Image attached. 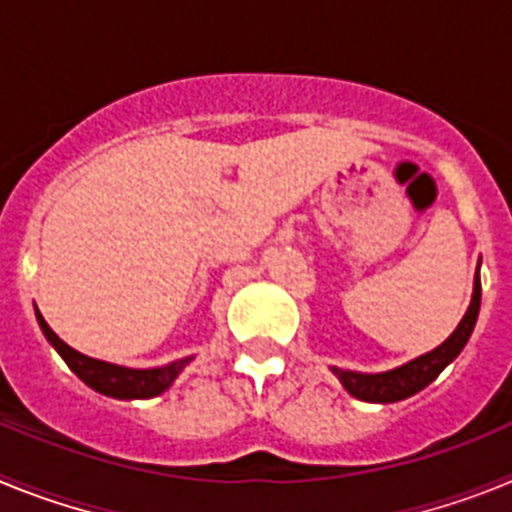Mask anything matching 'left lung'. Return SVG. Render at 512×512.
I'll list each match as a JSON object with an SVG mask.
<instances>
[{
    "label": "left lung",
    "instance_id": "left-lung-1",
    "mask_svg": "<svg viewBox=\"0 0 512 512\" xmlns=\"http://www.w3.org/2000/svg\"><path fill=\"white\" fill-rule=\"evenodd\" d=\"M479 302H482V284H479V269H477L472 305H469L467 315L461 318L459 328H456L454 333L441 343V346L433 348L431 354L420 356V359L410 361V364L405 366H397V369L384 374L343 372V369H338V366H333V374H338L343 387H346L354 397H359V400H366V402L405 400V397L415 395V392H420L423 387H428V384H431L433 379L446 369V364H451V361L461 354V348L467 346L469 336H472V330H474V323H477Z\"/></svg>",
    "mask_w": 512,
    "mask_h": 512
}]
</instances>
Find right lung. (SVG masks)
Segmentation results:
<instances>
[{
  "label": "right lung",
  "instance_id": "obj_1",
  "mask_svg": "<svg viewBox=\"0 0 512 512\" xmlns=\"http://www.w3.org/2000/svg\"><path fill=\"white\" fill-rule=\"evenodd\" d=\"M35 315H38L40 330L45 333V338H48L51 346L61 354V359L69 364L71 372H74L81 382L89 384L92 390L102 392V395L117 397V400H140V397L161 395V392L174 382L176 374L182 372L184 366L189 364V359H179L161 366V369H125V366L89 359V356L79 354V351H74L71 346H66V343L48 328V323H45L43 315H40L38 310H35Z\"/></svg>",
  "mask_w": 512,
  "mask_h": 512
}]
</instances>
